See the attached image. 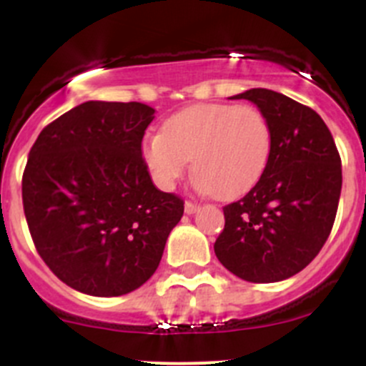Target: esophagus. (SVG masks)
Listing matches in <instances>:
<instances>
[{
    "label": "esophagus",
    "mask_w": 366,
    "mask_h": 366,
    "mask_svg": "<svg viewBox=\"0 0 366 366\" xmlns=\"http://www.w3.org/2000/svg\"><path fill=\"white\" fill-rule=\"evenodd\" d=\"M184 209H186V214H194V212H197L198 209H200V205H198L197 202L187 200V202H186V205H184Z\"/></svg>",
    "instance_id": "1"
}]
</instances>
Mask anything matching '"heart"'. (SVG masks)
<instances>
[{
	"label": "heart",
	"instance_id": "1",
	"mask_svg": "<svg viewBox=\"0 0 366 366\" xmlns=\"http://www.w3.org/2000/svg\"><path fill=\"white\" fill-rule=\"evenodd\" d=\"M143 142L154 180L169 189L193 161L200 189L221 200L248 193L267 168L272 131L254 106L205 102L184 108Z\"/></svg>",
	"mask_w": 366,
	"mask_h": 366
}]
</instances>
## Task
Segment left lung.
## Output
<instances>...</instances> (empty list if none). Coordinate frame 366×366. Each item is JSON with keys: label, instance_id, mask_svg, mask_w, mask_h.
<instances>
[{"label": "left lung", "instance_id": "1", "mask_svg": "<svg viewBox=\"0 0 366 366\" xmlns=\"http://www.w3.org/2000/svg\"><path fill=\"white\" fill-rule=\"evenodd\" d=\"M232 99H248L267 117L272 150L249 193L223 207L214 252L241 280L282 282L302 271L330 237L342 191L340 154L308 106L267 88Z\"/></svg>", "mask_w": 366, "mask_h": 366}]
</instances>
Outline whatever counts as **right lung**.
<instances>
[{
    "label": "right lung",
    "instance_id": "add662e5",
    "mask_svg": "<svg viewBox=\"0 0 366 366\" xmlns=\"http://www.w3.org/2000/svg\"><path fill=\"white\" fill-rule=\"evenodd\" d=\"M142 102L88 101L42 129L23 173L29 234L47 267L88 296H124L159 265L184 200L143 159Z\"/></svg>",
    "mask_w": 366,
    "mask_h": 366
}]
</instances>
